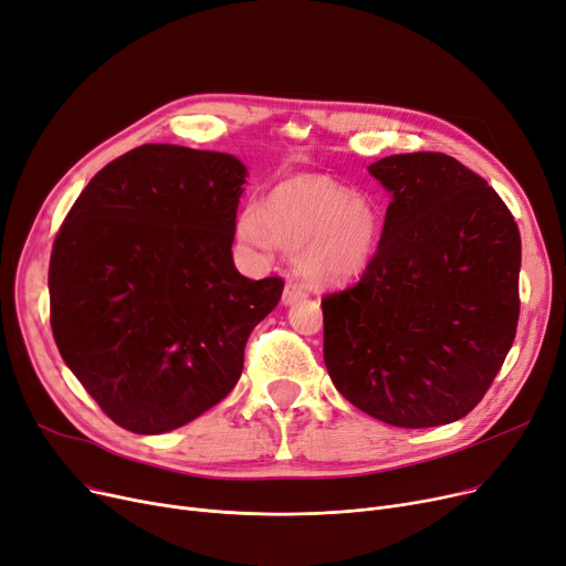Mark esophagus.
Instances as JSON below:
<instances>
[{
  "mask_svg": "<svg viewBox=\"0 0 566 566\" xmlns=\"http://www.w3.org/2000/svg\"><path fill=\"white\" fill-rule=\"evenodd\" d=\"M305 298V289L301 286V284H296V282H289L286 286H284V293H282V305H293V303H298V301H303Z\"/></svg>",
  "mask_w": 566,
  "mask_h": 566,
  "instance_id": "obj_1",
  "label": "esophagus"
}]
</instances>
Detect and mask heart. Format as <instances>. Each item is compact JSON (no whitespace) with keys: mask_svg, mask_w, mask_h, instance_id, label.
I'll return each mask as SVG.
<instances>
[{"mask_svg":"<svg viewBox=\"0 0 566 566\" xmlns=\"http://www.w3.org/2000/svg\"><path fill=\"white\" fill-rule=\"evenodd\" d=\"M384 233L373 199L326 176H293L268 191L263 208L248 206L235 219L244 250L293 254L296 273L312 286H335L363 275Z\"/></svg>","mask_w":566,"mask_h":566,"instance_id":"obj_1","label":"heart"}]
</instances>
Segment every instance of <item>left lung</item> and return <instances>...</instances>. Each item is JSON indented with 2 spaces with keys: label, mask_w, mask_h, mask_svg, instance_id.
Returning <instances> with one entry per match:
<instances>
[{
  "label": "left lung",
  "mask_w": 566,
  "mask_h": 566,
  "mask_svg": "<svg viewBox=\"0 0 566 566\" xmlns=\"http://www.w3.org/2000/svg\"><path fill=\"white\" fill-rule=\"evenodd\" d=\"M367 170L390 203L360 282L322 301L328 375L377 421L447 426L481 402L513 344L521 233L453 157L390 155Z\"/></svg>",
  "instance_id": "obj_1"
}]
</instances>
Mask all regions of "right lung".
Segmentation results:
<instances>
[{
	"mask_svg": "<svg viewBox=\"0 0 566 566\" xmlns=\"http://www.w3.org/2000/svg\"><path fill=\"white\" fill-rule=\"evenodd\" d=\"M248 168L227 153L140 145L96 174L55 238L51 326L69 370L111 419L164 434L224 400L280 277L233 263Z\"/></svg>",
	"mask_w": 566,
	"mask_h": 566,
	"instance_id": "add662e5",
	"label": "right lung"
}]
</instances>
